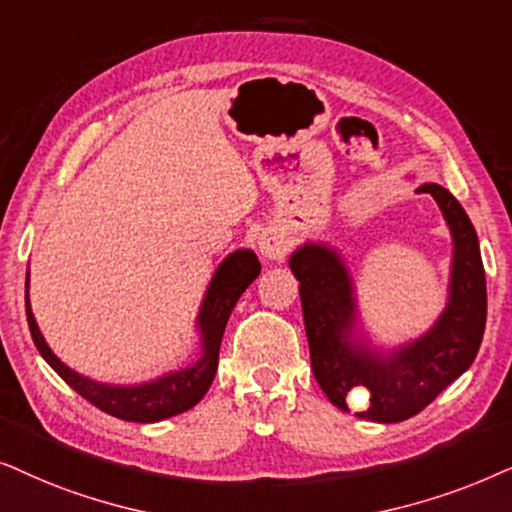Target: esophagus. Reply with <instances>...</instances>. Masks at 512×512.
Returning a JSON list of instances; mask_svg holds the SVG:
<instances>
[{
	"mask_svg": "<svg viewBox=\"0 0 512 512\" xmlns=\"http://www.w3.org/2000/svg\"><path fill=\"white\" fill-rule=\"evenodd\" d=\"M257 248H260L262 257H267V260H283L285 252H288V241H285L283 234L269 229L257 238Z\"/></svg>",
	"mask_w": 512,
	"mask_h": 512,
	"instance_id": "1",
	"label": "esophagus"
}]
</instances>
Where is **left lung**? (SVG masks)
Returning <instances> with one entry per match:
<instances>
[{
    "label": "left lung",
    "mask_w": 512,
    "mask_h": 512,
    "mask_svg": "<svg viewBox=\"0 0 512 512\" xmlns=\"http://www.w3.org/2000/svg\"><path fill=\"white\" fill-rule=\"evenodd\" d=\"M431 194L452 234L447 304L424 335L393 349L374 346L358 330L356 283L337 248L306 241L290 255L299 281L313 377L332 405L349 412L351 395L367 388L370 405L360 419L398 424L433 403L440 391L473 365L487 323V283L480 243L461 203L435 182Z\"/></svg>",
    "instance_id": "8db88e82"
}]
</instances>
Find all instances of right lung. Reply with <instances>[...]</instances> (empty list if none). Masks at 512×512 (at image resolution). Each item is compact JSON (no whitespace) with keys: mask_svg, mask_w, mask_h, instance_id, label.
I'll use <instances>...</instances> for the list:
<instances>
[{"mask_svg":"<svg viewBox=\"0 0 512 512\" xmlns=\"http://www.w3.org/2000/svg\"><path fill=\"white\" fill-rule=\"evenodd\" d=\"M260 260L248 248L234 250L224 257L220 267L210 278L206 295H203L199 316H196V332H199V356L192 363L170 370L161 377L142 381V384H102L91 377H84L70 365H65L39 330L30 304V269L25 276V313L30 325L32 342L42 358L77 391L81 398L98 407V410L112 414V417L135 421V424H154L175 414H182L199 403L208 393L217 372V358H220V344L224 327L234 311L238 297L245 288L260 276Z\"/></svg>","mask_w":512,"mask_h":512,"instance_id":"obj_1","label":"right lung"}]
</instances>
